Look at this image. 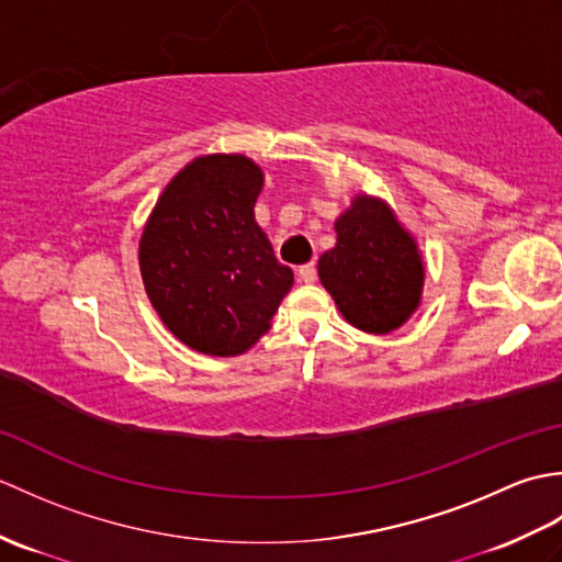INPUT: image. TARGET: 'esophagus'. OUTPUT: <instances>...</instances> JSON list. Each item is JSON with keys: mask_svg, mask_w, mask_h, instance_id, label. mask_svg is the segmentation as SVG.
<instances>
[{"mask_svg": "<svg viewBox=\"0 0 562 562\" xmlns=\"http://www.w3.org/2000/svg\"><path fill=\"white\" fill-rule=\"evenodd\" d=\"M296 274H300L302 282H314L316 280V266L314 262H306V266H300V270H296Z\"/></svg>", "mask_w": 562, "mask_h": 562, "instance_id": "obj_1", "label": "esophagus"}]
</instances>
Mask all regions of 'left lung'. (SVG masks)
I'll use <instances>...</instances> for the list:
<instances>
[{"mask_svg": "<svg viewBox=\"0 0 562 562\" xmlns=\"http://www.w3.org/2000/svg\"><path fill=\"white\" fill-rule=\"evenodd\" d=\"M338 241L318 258V278L348 324L396 330L420 306L425 268L415 238L384 200L357 195L336 220Z\"/></svg>", "mask_w": 562, "mask_h": 562, "instance_id": "obj_1", "label": "left lung"}]
</instances>
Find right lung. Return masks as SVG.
<instances>
[{"instance_id":"right-lung-1","label":"right lung","mask_w":562,"mask_h":562,"mask_svg":"<svg viewBox=\"0 0 562 562\" xmlns=\"http://www.w3.org/2000/svg\"><path fill=\"white\" fill-rule=\"evenodd\" d=\"M262 171L244 154H207L164 188L139 238V272L173 336L234 357L266 336L294 284L256 222Z\"/></svg>"}]
</instances>
